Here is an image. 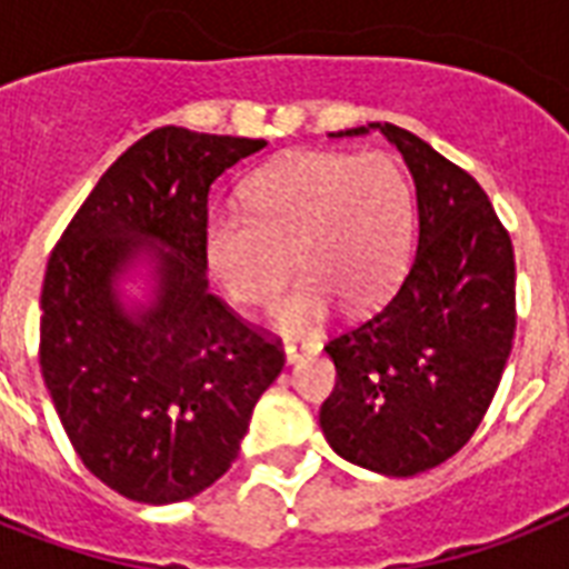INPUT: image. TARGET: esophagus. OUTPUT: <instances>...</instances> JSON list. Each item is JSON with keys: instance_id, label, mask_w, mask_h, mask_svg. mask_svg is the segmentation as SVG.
<instances>
[{"instance_id": "1", "label": "esophagus", "mask_w": 569, "mask_h": 569, "mask_svg": "<svg viewBox=\"0 0 569 569\" xmlns=\"http://www.w3.org/2000/svg\"><path fill=\"white\" fill-rule=\"evenodd\" d=\"M319 342L316 339H286V346H283V355H286V363L295 366V363H301L303 357H312V355H319Z\"/></svg>"}]
</instances>
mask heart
I'll return each mask as SVG.
<instances>
[{
  "label": "heart",
  "mask_w": 569,
  "mask_h": 569,
  "mask_svg": "<svg viewBox=\"0 0 569 569\" xmlns=\"http://www.w3.org/2000/svg\"><path fill=\"white\" fill-rule=\"evenodd\" d=\"M244 206L206 214V268L230 298L266 307L295 253L303 274L271 312L286 333L316 328L333 298L369 310L405 274L413 194L392 156L303 150L257 173Z\"/></svg>",
  "instance_id": "obj_1"
}]
</instances>
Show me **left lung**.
Returning a JSON list of instances; mask_svg holds the SVG:
<instances>
[{"instance_id": "1", "label": "left lung", "mask_w": 569, "mask_h": 569, "mask_svg": "<svg viewBox=\"0 0 569 569\" xmlns=\"http://www.w3.org/2000/svg\"><path fill=\"white\" fill-rule=\"evenodd\" d=\"M372 129L410 168L419 241L392 298L325 346L337 387L319 419L339 458L407 478L449 460L485 419L511 355L517 271L485 189L422 138L392 123L330 138Z\"/></svg>"}]
</instances>
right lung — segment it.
I'll use <instances>...</instances> for the list:
<instances>
[{
	"instance_id": "add662e5",
	"label": "right lung",
	"mask_w": 569,
	"mask_h": 569,
	"mask_svg": "<svg viewBox=\"0 0 569 569\" xmlns=\"http://www.w3.org/2000/svg\"><path fill=\"white\" fill-rule=\"evenodd\" d=\"M262 138L153 129L93 186L52 250L40 292V372L82 463L132 502L171 505L230 469L277 339L209 292V189ZM151 268L147 305L119 280Z\"/></svg>"
}]
</instances>
